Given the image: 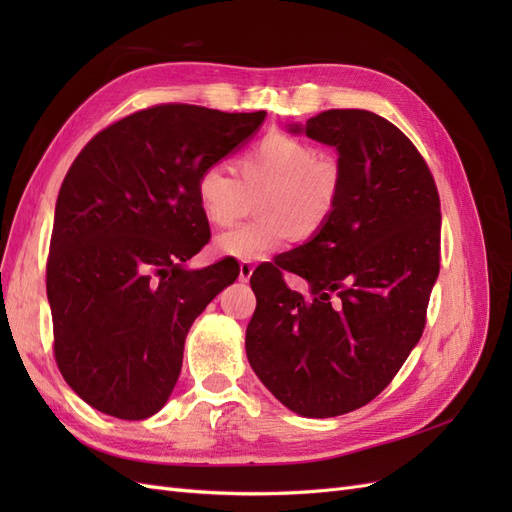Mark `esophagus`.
<instances>
[{"label":"esophagus","mask_w":512,"mask_h":512,"mask_svg":"<svg viewBox=\"0 0 512 512\" xmlns=\"http://www.w3.org/2000/svg\"><path fill=\"white\" fill-rule=\"evenodd\" d=\"M252 273H254V265L250 260H243L241 265H239V280L241 282H247L252 277Z\"/></svg>","instance_id":"1"}]
</instances>
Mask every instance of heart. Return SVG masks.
<instances>
[{
    "mask_svg": "<svg viewBox=\"0 0 512 512\" xmlns=\"http://www.w3.org/2000/svg\"><path fill=\"white\" fill-rule=\"evenodd\" d=\"M235 174L207 166L196 179V205L215 228H230L250 211L258 218L215 241V252L265 258L294 239L307 241L329 222L339 198V166L331 156L290 134H269L235 160Z\"/></svg>",
    "mask_w": 512,
    "mask_h": 512,
    "instance_id": "heart-1",
    "label": "heart"
}]
</instances>
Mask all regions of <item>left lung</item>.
Returning a JSON list of instances; mask_svg holds the SVG:
<instances>
[{
    "label": "left lung",
    "instance_id": "1",
    "mask_svg": "<svg viewBox=\"0 0 512 512\" xmlns=\"http://www.w3.org/2000/svg\"><path fill=\"white\" fill-rule=\"evenodd\" d=\"M299 130L337 149L339 198L312 241L254 271L245 350L286 408L329 418L378 397L421 339L442 215L427 162L391 121L331 108ZM284 270L310 294L290 291Z\"/></svg>",
    "mask_w": 512,
    "mask_h": 512
}]
</instances>
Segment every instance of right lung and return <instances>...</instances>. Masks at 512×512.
<instances>
[{"mask_svg": "<svg viewBox=\"0 0 512 512\" xmlns=\"http://www.w3.org/2000/svg\"><path fill=\"white\" fill-rule=\"evenodd\" d=\"M265 115L149 106L98 132L72 162L46 294L57 367L91 408L141 421L173 393L192 322L239 275L232 258L183 269L211 235L196 179Z\"/></svg>", "mask_w": 512, "mask_h": 512, "instance_id": "1", "label": "right lung"}]
</instances>
